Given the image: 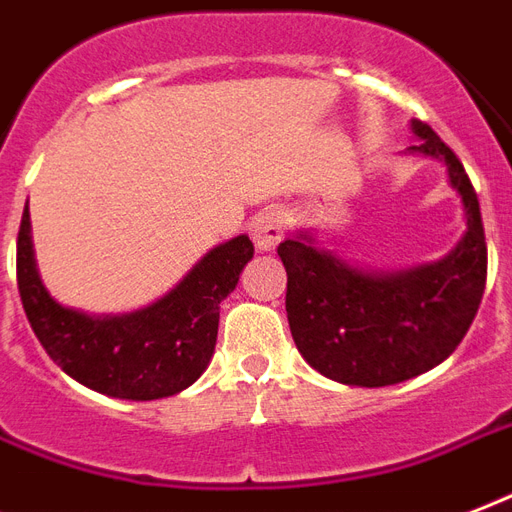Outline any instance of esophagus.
Returning <instances> with one entry per match:
<instances>
[{
	"instance_id": "obj_1",
	"label": "esophagus",
	"mask_w": 512,
	"mask_h": 512,
	"mask_svg": "<svg viewBox=\"0 0 512 512\" xmlns=\"http://www.w3.org/2000/svg\"><path fill=\"white\" fill-rule=\"evenodd\" d=\"M285 235V216L277 208L259 213L251 224V237L259 251H272Z\"/></svg>"
}]
</instances>
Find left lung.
<instances>
[{
    "label": "left lung",
    "instance_id": "1",
    "mask_svg": "<svg viewBox=\"0 0 512 512\" xmlns=\"http://www.w3.org/2000/svg\"><path fill=\"white\" fill-rule=\"evenodd\" d=\"M411 152L446 162L467 232L435 264L368 272L296 232L277 245L288 272L285 312L296 350L315 371L355 387H387L435 368L457 350L486 288L481 205L462 162L427 122L411 120Z\"/></svg>",
    "mask_w": 512,
    "mask_h": 512
}]
</instances>
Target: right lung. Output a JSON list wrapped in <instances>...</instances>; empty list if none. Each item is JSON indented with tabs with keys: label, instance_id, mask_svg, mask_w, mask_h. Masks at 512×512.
<instances>
[{
	"label": "right lung",
	"instance_id": "add662e5",
	"mask_svg": "<svg viewBox=\"0 0 512 512\" xmlns=\"http://www.w3.org/2000/svg\"><path fill=\"white\" fill-rule=\"evenodd\" d=\"M253 259L248 235L205 253L181 283L128 315H87L63 307L39 280L29 202L18 229V291L39 344L58 366L101 395L157 400L197 382L219 334V304Z\"/></svg>",
	"mask_w": 512,
	"mask_h": 512
}]
</instances>
